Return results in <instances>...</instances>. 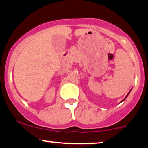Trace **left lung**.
Returning a JSON list of instances; mask_svg holds the SVG:
<instances>
[{
    "mask_svg": "<svg viewBox=\"0 0 148 148\" xmlns=\"http://www.w3.org/2000/svg\"><path fill=\"white\" fill-rule=\"evenodd\" d=\"M129 93H130V92H129ZM129 93H128V94H127V96H126V97H125V99H126V98H127V96H128V95H129ZM125 99H123V101H124V100H125Z\"/></svg>",
    "mask_w": 148,
    "mask_h": 148,
    "instance_id": "left-lung-1",
    "label": "left lung"
}]
</instances>
